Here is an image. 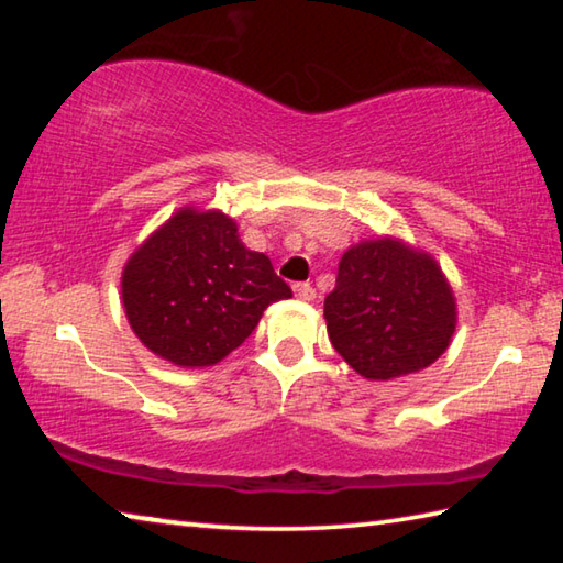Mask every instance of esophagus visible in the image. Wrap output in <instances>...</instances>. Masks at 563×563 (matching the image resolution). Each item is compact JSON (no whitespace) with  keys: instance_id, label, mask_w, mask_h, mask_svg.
<instances>
[{"instance_id":"esophagus-1","label":"esophagus","mask_w":563,"mask_h":563,"mask_svg":"<svg viewBox=\"0 0 563 563\" xmlns=\"http://www.w3.org/2000/svg\"><path fill=\"white\" fill-rule=\"evenodd\" d=\"M292 290H295V295H298L302 302H312V300L318 298V292H316V288H312L310 283H295Z\"/></svg>"}]
</instances>
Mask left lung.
Returning a JSON list of instances; mask_svg holds the SVG:
<instances>
[{
	"label": "left lung",
	"mask_w": 563,
	"mask_h": 563,
	"mask_svg": "<svg viewBox=\"0 0 563 563\" xmlns=\"http://www.w3.org/2000/svg\"><path fill=\"white\" fill-rule=\"evenodd\" d=\"M325 320L332 347L355 373L393 379L430 367L450 347L456 302L432 255L375 238L342 255Z\"/></svg>",
	"instance_id": "obj_1"
}]
</instances>
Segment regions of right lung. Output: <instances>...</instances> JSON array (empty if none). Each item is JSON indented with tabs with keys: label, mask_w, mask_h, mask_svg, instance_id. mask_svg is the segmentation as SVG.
Instances as JSON below:
<instances>
[{
	"label": "right lung",
	"mask_w": 563,
	"mask_h": 563,
	"mask_svg": "<svg viewBox=\"0 0 563 563\" xmlns=\"http://www.w3.org/2000/svg\"><path fill=\"white\" fill-rule=\"evenodd\" d=\"M292 298L265 253L247 251L233 218L180 208L136 247L121 300L136 338L178 367H208L243 345L268 305Z\"/></svg>",
	"instance_id": "right-lung-1"
}]
</instances>
